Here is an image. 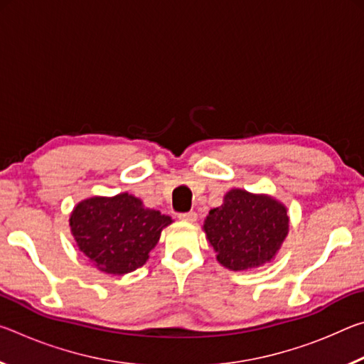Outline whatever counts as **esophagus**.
Segmentation results:
<instances>
[{
    "label": "esophagus",
    "mask_w": 364,
    "mask_h": 364,
    "mask_svg": "<svg viewBox=\"0 0 364 364\" xmlns=\"http://www.w3.org/2000/svg\"><path fill=\"white\" fill-rule=\"evenodd\" d=\"M178 218L183 221H188V223H193V221L197 220V213L196 212H186V213H180Z\"/></svg>",
    "instance_id": "esophagus-1"
}]
</instances>
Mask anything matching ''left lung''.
Listing matches in <instances>:
<instances>
[{
	"label": "left lung",
	"instance_id": "left-lung-1",
	"mask_svg": "<svg viewBox=\"0 0 364 364\" xmlns=\"http://www.w3.org/2000/svg\"><path fill=\"white\" fill-rule=\"evenodd\" d=\"M204 231L225 268H257L273 260L284 242L287 208L271 196L231 189L223 204L208 212Z\"/></svg>",
	"mask_w": 364,
	"mask_h": 364
}]
</instances>
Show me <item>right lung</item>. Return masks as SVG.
Here are the masks:
<instances>
[{"label":"right lung","mask_w":364,"mask_h":364,"mask_svg":"<svg viewBox=\"0 0 364 364\" xmlns=\"http://www.w3.org/2000/svg\"><path fill=\"white\" fill-rule=\"evenodd\" d=\"M69 221L78 249L95 268L107 274H127L147 262L171 218L122 193L78 202Z\"/></svg>","instance_id":"add662e5"}]
</instances>
